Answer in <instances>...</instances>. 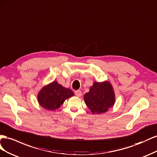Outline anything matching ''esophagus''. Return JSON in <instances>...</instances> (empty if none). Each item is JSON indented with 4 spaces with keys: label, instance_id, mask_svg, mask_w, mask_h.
I'll return each mask as SVG.
<instances>
[{
    "label": "esophagus",
    "instance_id": "esophagus-1",
    "mask_svg": "<svg viewBox=\"0 0 157 157\" xmlns=\"http://www.w3.org/2000/svg\"><path fill=\"white\" fill-rule=\"evenodd\" d=\"M75 95L78 97H80L82 95V92L80 91V90H78V91H75Z\"/></svg>",
    "mask_w": 157,
    "mask_h": 157
}]
</instances>
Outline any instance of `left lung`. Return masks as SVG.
<instances>
[{
	"label": "left lung",
	"mask_w": 157,
	"mask_h": 157,
	"mask_svg": "<svg viewBox=\"0 0 157 157\" xmlns=\"http://www.w3.org/2000/svg\"><path fill=\"white\" fill-rule=\"evenodd\" d=\"M85 103L93 114L108 111L115 103V93L110 82H94L89 91L83 96Z\"/></svg>",
	"instance_id": "8db88e82"
}]
</instances>
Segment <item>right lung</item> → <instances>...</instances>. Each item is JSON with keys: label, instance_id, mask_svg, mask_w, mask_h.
<instances>
[{"label": "right lung", "instance_id": "right-lung-1", "mask_svg": "<svg viewBox=\"0 0 157 157\" xmlns=\"http://www.w3.org/2000/svg\"><path fill=\"white\" fill-rule=\"evenodd\" d=\"M74 95L69 88H66L56 81L43 86L37 94L39 105L47 110H55L63 105L66 99Z\"/></svg>", "mask_w": 157, "mask_h": 157}]
</instances>
